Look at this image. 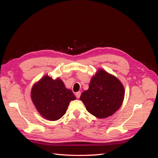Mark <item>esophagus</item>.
I'll return each mask as SVG.
<instances>
[{
	"label": "esophagus",
	"instance_id": "esophagus-1",
	"mask_svg": "<svg viewBox=\"0 0 158 158\" xmlns=\"http://www.w3.org/2000/svg\"><path fill=\"white\" fill-rule=\"evenodd\" d=\"M75 96H76V97H77V98H79L80 96H81V92H76Z\"/></svg>",
	"mask_w": 158,
	"mask_h": 158
}]
</instances>
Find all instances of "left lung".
<instances>
[{
  "instance_id": "1",
  "label": "left lung",
  "mask_w": 158,
  "mask_h": 158,
  "mask_svg": "<svg viewBox=\"0 0 158 158\" xmlns=\"http://www.w3.org/2000/svg\"><path fill=\"white\" fill-rule=\"evenodd\" d=\"M125 89L116 77L98 69L89 82V88L83 92L80 100L87 110L98 118H106L113 115L122 106Z\"/></svg>"
}]
</instances>
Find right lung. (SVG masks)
<instances>
[{"mask_svg": "<svg viewBox=\"0 0 158 158\" xmlns=\"http://www.w3.org/2000/svg\"><path fill=\"white\" fill-rule=\"evenodd\" d=\"M31 99L40 115L49 121H56L64 115L69 103L76 99L60 78L46 75L35 83L31 89Z\"/></svg>", "mask_w": 158, "mask_h": 158, "instance_id": "1", "label": "right lung"}]
</instances>
